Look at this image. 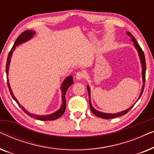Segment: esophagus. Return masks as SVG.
I'll use <instances>...</instances> for the list:
<instances>
[{
  "mask_svg": "<svg viewBox=\"0 0 154 154\" xmlns=\"http://www.w3.org/2000/svg\"><path fill=\"white\" fill-rule=\"evenodd\" d=\"M85 77V73L82 71H79L75 75V78H76L77 80H82L83 79H84Z\"/></svg>",
  "mask_w": 154,
  "mask_h": 154,
  "instance_id": "esophagus-1",
  "label": "esophagus"
}]
</instances>
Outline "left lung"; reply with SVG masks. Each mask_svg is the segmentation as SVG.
I'll return each mask as SVG.
<instances>
[{"label": "left lung", "instance_id": "1", "mask_svg": "<svg viewBox=\"0 0 154 154\" xmlns=\"http://www.w3.org/2000/svg\"><path fill=\"white\" fill-rule=\"evenodd\" d=\"M126 33H127V34L129 35V36L131 38V41H132V42L134 43V47H135L136 50H137L138 52V54H139V57H140V62H141V64H142V81H143V85H142V90H141V93L140 94V96H139L138 97V100L141 97V96H142V94L143 93V90H144V84H145V76H146V61H145V57H144V52H143V50H142V48L139 45L137 42L136 39L134 38V37L132 35L131 33L128 32V31H126ZM87 88H88V95H89V104H90V109H91V111L92 113H94V115L97 116L101 118V119H113V118H116V117H119V116H123V115H125L127 113L128 111H129L130 109H131L132 107L134 104H135V103L132 105V106H130L129 109H126V110L123 111H121V112H119V113H103V112H101V111H99L97 110H96L94 108L93 106H92V104H91V100H90V89L89 88V86H87Z\"/></svg>", "mask_w": 154, "mask_h": 154}]
</instances>
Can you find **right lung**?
I'll return each mask as SVG.
<instances>
[{"instance_id":"add662e5","label":"right lung","mask_w":154,"mask_h":154,"mask_svg":"<svg viewBox=\"0 0 154 154\" xmlns=\"http://www.w3.org/2000/svg\"><path fill=\"white\" fill-rule=\"evenodd\" d=\"M35 34V31H33L32 30H28V31H25L24 32L21 33V34L19 35L17 38L15 43L12 46L11 50H10L9 54H8V59H7V63H6V74H7V81H8V88H9V91L10 92V94H11L12 97L14 99V100L17 103V104L19 105V106L20 107L21 109H22L23 111H24L25 113H26L27 115H29V116H31V118H34L35 119L40 120V121H53V120L57 119L58 118H60L64 114L65 109H66V100H65V94L66 93V90H68V88L70 87V86L72 85L73 83V77L71 75H69V76L66 77V79H65V80L63 81V83L61 85V91H62V106L60 107V109L57 110L55 112L53 113H51V114L49 115H45V116H40V115H37V114H32V113H29L26 109H25L24 107L22 106H21L20 103L17 101V100L15 98V97L14 96L13 93H12V91L11 90V88H10V84L8 83V71H9V66H10V60H11V57L12 55V52L15 49V47L17 45H20L21 43H24L29 40H30L31 38H32V37L33 36V35Z\"/></svg>"}]
</instances>
